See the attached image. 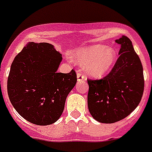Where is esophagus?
Returning <instances> with one entry per match:
<instances>
[{
    "label": "esophagus",
    "mask_w": 152,
    "mask_h": 152,
    "mask_svg": "<svg viewBox=\"0 0 152 152\" xmlns=\"http://www.w3.org/2000/svg\"><path fill=\"white\" fill-rule=\"evenodd\" d=\"M84 79H85V76L83 75V73L80 72V71H78V72H77V80L80 82V81L84 80Z\"/></svg>",
    "instance_id": "esophagus-1"
}]
</instances>
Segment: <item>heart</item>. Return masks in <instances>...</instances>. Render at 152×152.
Returning <instances> with one entry per match:
<instances>
[{"label":"heart","instance_id":"1","mask_svg":"<svg viewBox=\"0 0 152 152\" xmlns=\"http://www.w3.org/2000/svg\"><path fill=\"white\" fill-rule=\"evenodd\" d=\"M117 56L115 48L102 44L80 48L74 54L75 60L80 66H87V72L95 78L107 75L115 64Z\"/></svg>","mask_w":152,"mask_h":152}]
</instances>
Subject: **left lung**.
<instances>
[{
    "label": "left lung",
    "instance_id": "obj_1",
    "mask_svg": "<svg viewBox=\"0 0 152 152\" xmlns=\"http://www.w3.org/2000/svg\"><path fill=\"white\" fill-rule=\"evenodd\" d=\"M121 45L119 58L104 79L88 80L89 111L100 123L112 124L125 118L138 106L143 95V67L127 36L116 40Z\"/></svg>",
    "mask_w": 152,
    "mask_h": 152
}]
</instances>
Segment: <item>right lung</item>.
I'll return each instance as SVG.
<instances>
[{
  "label": "right lung",
  "instance_id": "obj_1",
  "mask_svg": "<svg viewBox=\"0 0 152 152\" xmlns=\"http://www.w3.org/2000/svg\"><path fill=\"white\" fill-rule=\"evenodd\" d=\"M62 54L47 42H29L16 56L7 79V94L16 111L37 125L55 123L77 81L73 69L57 72Z\"/></svg>",
  "mask_w": 152,
  "mask_h": 152
}]
</instances>
